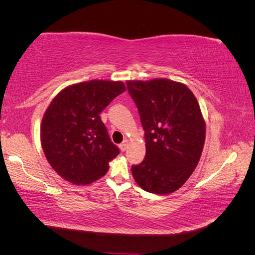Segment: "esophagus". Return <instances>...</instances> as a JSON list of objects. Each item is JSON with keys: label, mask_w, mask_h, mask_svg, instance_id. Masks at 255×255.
Masks as SVG:
<instances>
[{"label": "esophagus", "mask_w": 255, "mask_h": 255, "mask_svg": "<svg viewBox=\"0 0 255 255\" xmlns=\"http://www.w3.org/2000/svg\"><path fill=\"white\" fill-rule=\"evenodd\" d=\"M128 144V140H125V141H123L122 143H120V149H121V151H122V152H125V151H126Z\"/></svg>", "instance_id": "obj_1"}]
</instances>
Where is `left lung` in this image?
Here are the masks:
<instances>
[{
    "label": "left lung",
    "instance_id": "left-lung-1",
    "mask_svg": "<svg viewBox=\"0 0 255 255\" xmlns=\"http://www.w3.org/2000/svg\"><path fill=\"white\" fill-rule=\"evenodd\" d=\"M144 130L145 156L132 174L148 192L179 189L197 167L205 140V125L196 97L185 85L167 79L128 81Z\"/></svg>",
    "mask_w": 255,
    "mask_h": 255
}]
</instances>
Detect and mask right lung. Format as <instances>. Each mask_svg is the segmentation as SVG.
<instances>
[{"label": "right lung", "mask_w": 255, "mask_h": 255, "mask_svg": "<svg viewBox=\"0 0 255 255\" xmlns=\"http://www.w3.org/2000/svg\"><path fill=\"white\" fill-rule=\"evenodd\" d=\"M126 91L122 82L89 81L61 90L45 111L41 145L58 175L76 185L102 177L110 160L120 153L100 114Z\"/></svg>", "instance_id": "obj_1"}]
</instances>
